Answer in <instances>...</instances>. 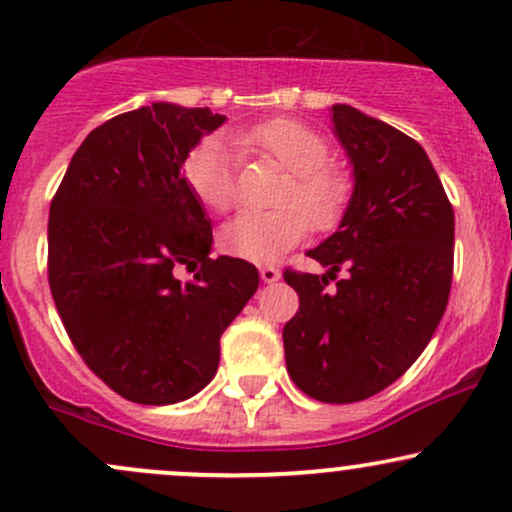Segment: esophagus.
<instances>
[{
	"label": "esophagus",
	"mask_w": 512,
	"mask_h": 512,
	"mask_svg": "<svg viewBox=\"0 0 512 512\" xmlns=\"http://www.w3.org/2000/svg\"><path fill=\"white\" fill-rule=\"evenodd\" d=\"M260 276L264 284H274V281L281 279V272L276 267H272V264H264V267H260Z\"/></svg>",
	"instance_id": "1"
}]
</instances>
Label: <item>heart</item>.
Returning a JSON list of instances; mask_svg holds the SVG:
<instances>
[{"instance_id":"heart-1","label":"heart","mask_w":512,"mask_h":512,"mask_svg":"<svg viewBox=\"0 0 512 512\" xmlns=\"http://www.w3.org/2000/svg\"><path fill=\"white\" fill-rule=\"evenodd\" d=\"M245 146L274 158L291 173L276 197L279 209L245 211L226 223L221 248L250 262L276 260L301 243L313 226L330 231L342 221L351 199V178L330 166L332 146L313 127L298 120H272L240 137ZM185 180L209 211L226 214L238 202V168L226 137L202 139L185 161Z\"/></svg>"}]
</instances>
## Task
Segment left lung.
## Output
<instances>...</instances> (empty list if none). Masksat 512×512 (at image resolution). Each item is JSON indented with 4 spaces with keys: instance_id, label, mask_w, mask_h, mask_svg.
I'll use <instances>...</instances> for the list:
<instances>
[{
    "instance_id": "1",
    "label": "left lung",
    "mask_w": 512,
    "mask_h": 512,
    "mask_svg": "<svg viewBox=\"0 0 512 512\" xmlns=\"http://www.w3.org/2000/svg\"><path fill=\"white\" fill-rule=\"evenodd\" d=\"M332 122L354 192L337 233L308 250L327 274L284 272L301 301L284 354L305 395L349 404L395 383L431 342L448 308L455 214L419 142L351 105H332Z\"/></svg>"
}]
</instances>
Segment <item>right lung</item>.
Segmentation results:
<instances>
[{
    "mask_svg": "<svg viewBox=\"0 0 512 512\" xmlns=\"http://www.w3.org/2000/svg\"><path fill=\"white\" fill-rule=\"evenodd\" d=\"M226 117L154 103L84 139L50 204L48 279L84 363L137 404L197 395L219 339L260 286L255 264L211 260V223L182 175ZM180 268L196 272L180 282Z\"/></svg>",
    "mask_w": 512,
    "mask_h": 512,
    "instance_id": "right-lung-1",
    "label": "right lung"
}]
</instances>
